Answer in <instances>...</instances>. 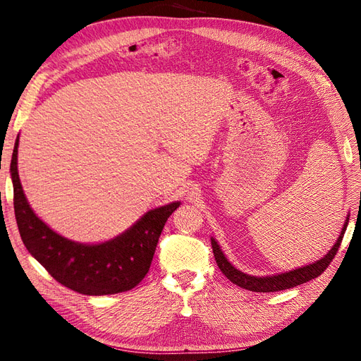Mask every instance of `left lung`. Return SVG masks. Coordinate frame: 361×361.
Here are the masks:
<instances>
[{"label": "left lung", "instance_id": "obj_1", "mask_svg": "<svg viewBox=\"0 0 361 361\" xmlns=\"http://www.w3.org/2000/svg\"><path fill=\"white\" fill-rule=\"evenodd\" d=\"M348 221H350V218L347 216L344 226H343V231H341L335 245L328 252L326 256H324L320 260H316L312 264H306V267H302V268L293 269L290 272H283V274H278V275H272V276H252V275H247V274L238 271L228 262V259L225 257V255L219 249V245L215 241V238H211L212 250H214V256H215L216 264L219 267L221 272L233 283H235V286H238L244 290L255 291V293H274V291H281V290H288V288L300 286V283L312 281V279L317 278L319 275L324 274V271L329 267V263L332 262V259L335 257V255L339 249L341 241H343V237L347 230Z\"/></svg>", "mask_w": 361, "mask_h": 361}]
</instances>
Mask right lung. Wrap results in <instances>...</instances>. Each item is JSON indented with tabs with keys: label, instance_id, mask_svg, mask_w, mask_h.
Returning <instances> with one entry per match:
<instances>
[{
	"label": "right lung",
	"instance_id": "obj_1",
	"mask_svg": "<svg viewBox=\"0 0 361 361\" xmlns=\"http://www.w3.org/2000/svg\"><path fill=\"white\" fill-rule=\"evenodd\" d=\"M18 136L11 157L14 214L29 253L61 286L86 295H106L135 288L147 274L159 235L180 202L145 214L118 237L101 244H83L52 231L32 211L17 171Z\"/></svg>",
	"mask_w": 361,
	"mask_h": 361
}]
</instances>
